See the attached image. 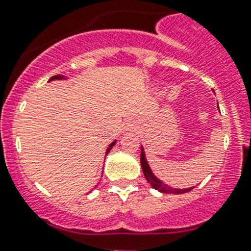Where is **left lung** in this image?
<instances>
[{
    "instance_id": "left-lung-1",
    "label": "left lung",
    "mask_w": 251,
    "mask_h": 251,
    "mask_svg": "<svg viewBox=\"0 0 251 251\" xmlns=\"http://www.w3.org/2000/svg\"><path fill=\"white\" fill-rule=\"evenodd\" d=\"M141 164H142V171L145 173V177L146 179L151 183V186L153 189H156V190L161 191V193H167V194H183V193H187V191H190L193 187H189V189H173V187L168 186L167 183L161 182L160 179L156 178L155 176H153L152 171L150 169V165L146 160V156H145V151L142 149V152H141Z\"/></svg>"
}]
</instances>
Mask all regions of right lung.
Segmentation results:
<instances>
[{"label": "right lung", "instance_id": "obj_1", "mask_svg": "<svg viewBox=\"0 0 251 251\" xmlns=\"http://www.w3.org/2000/svg\"><path fill=\"white\" fill-rule=\"evenodd\" d=\"M62 78H64V76H62V75H54V76H52V78H50V79H49V80H54V79H62ZM114 143H116V142H113V143H112V145L109 146V149L106 150V153L109 152V151H110V149H112V146H114Z\"/></svg>", "mask_w": 251, "mask_h": 251}]
</instances>
